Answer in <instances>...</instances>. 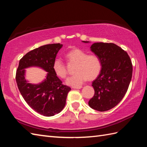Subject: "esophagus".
<instances>
[{
    "label": "esophagus",
    "instance_id": "1",
    "mask_svg": "<svg viewBox=\"0 0 147 147\" xmlns=\"http://www.w3.org/2000/svg\"><path fill=\"white\" fill-rule=\"evenodd\" d=\"M82 86H73V88H74V89H80L82 88Z\"/></svg>",
    "mask_w": 147,
    "mask_h": 147
}]
</instances>
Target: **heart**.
I'll use <instances>...</instances> for the list:
<instances>
[{"mask_svg": "<svg viewBox=\"0 0 147 147\" xmlns=\"http://www.w3.org/2000/svg\"><path fill=\"white\" fill-rule=\"evenodd\" d=\"M69 64H75L74 75L66 80L67 85L79 86L88 79L94 80L100 73L102 68L100 59L96 54H88L79 49H74L65 54ZM53 69L58 77L65 78L67 75V68L61 59H55L53 63Z\"/></svg>", "mask_w": 147, "mask_h": 147, "instance_id": "b5f03b06", "label": "heart"}]
</instances>
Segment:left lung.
<instances>
[{"label": "left lung", "mask_w": 147, "mask_h": 147, "mask_svg": "<svg viewBox=\"0 0 147 147\" xmlns=\"http://www.w3.org/2000/svg\"><path fill=\"white\" fill-rule=\"evenodd\" d=\"M90 49L100 59L102 68L92 82L95 94L88 105L98 111H107L116 106L126 93L132 78V62L127 53L114 43H94Z\"/></svg>", "instance_id": "obj_1"}]
</instances>
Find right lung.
Segmentation results:
<instances>
[{
	"label": "right lung",
	"instance_id": "obj_1",
	"mask_svg": "<svg viewBox=\"0 0 147 147\" xmlns=\"http://www.w3.org/2000/svg\"><path fill=\"white\" fill-rule=\"evenodd\" d=\"M60 43L45 45L28 52L22 57L16 71V80L18 89L31 108L45 116H53L64 109L71 88L62 84L53 69V63ZM32 66L42 68L48 72L46 79L38 85H33L25 79L24 68Z\"/></svg>",
	"mask_w": 147,
	"mask_h": 147
}]
</instances>
